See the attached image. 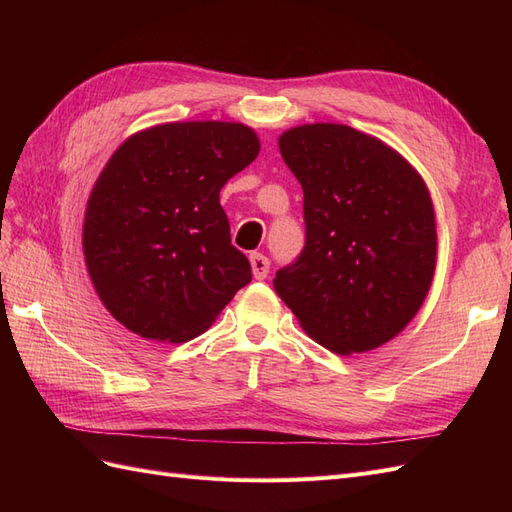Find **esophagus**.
Instances as JSON below:
<instances>
[{
	"label": "esophagus",
	"mask_w": 512,
	"mask_h": 512,
	"mask_svg": "<svg viewBox=\"0 0 512 512\" xmlns=\"http://www.w3.org/2000/svg\"><path fill=\"white\" fill-rule=\"evenodd\" d=\"M250 262H252V275L254 280H265L267 273H269V258L265 254L260 252H254L250 256Z\"/></svg>",
	"instance_id": "obj_1"
}]
</instances>
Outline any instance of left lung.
Masks as SVG:
<instances>
[{
  "label": "left lung",
  "instance_id": "8db88e82",
  "mask_svg": "<svg viewBox=\"0 0 512 512\" xmlns=\"http://www.w3.org/2000/svg\"><path fill=\"white\" fill-rule=\"evenodd\" d=\"M277 143L303 188L305 247L273 288L320 346L376 350L408 327L436 273L427 185L393 147L344 123H303Z\"/></svg>",
  "mask_w": 512,
  "mask_h": 512
}]
</instances>
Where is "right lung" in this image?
Segmentation results:
<instances>
[{
    "mask_svg": "<svg viewBox=\"0 0 512 512\" xmlns=\"http://www.w3.org/2000/svg\"><path fill=\"white\" fill-rule=\"evenodd\" d=\"M258 151L245 123L173 121L132 134L106 162L87 200L83 254L100 301L128 331L188 342L252 282L220 190Z\"/></svg>",
    "mask_w": 512,
    "mask_h": 512,
    "instance_id": "1",
    "label": "right lung"
}]
</instances>
